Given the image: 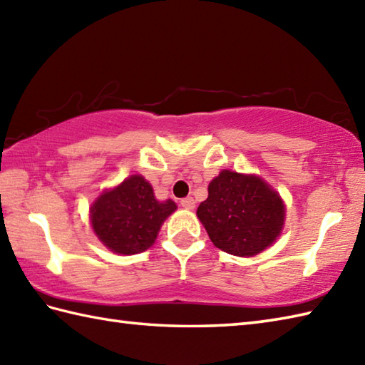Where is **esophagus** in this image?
Segmentation results:
<instances>
[{
    "label": "esophagus",
    "mask_w": 365,
    "mask_h": 365,
    "mask_svg": "<svg viewBox=\"0 0 365 365\" xmlns=\"http://www.w3.org/2000/svg\"><path fill=\"white\" fill-rule=\"evenodd\" d=\"M180 205L183 208H187V210H192V208L196 207V200L192 197H185V199L180 200Z\"/></svg>",
    "instance_id": "1"
}]
</instances>
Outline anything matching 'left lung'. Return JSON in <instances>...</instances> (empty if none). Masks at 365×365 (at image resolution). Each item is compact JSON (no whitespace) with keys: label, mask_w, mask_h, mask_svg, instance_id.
I'll list each match as a JSON object with an SVG mask.
<instances>
[{"label":"left lung","mask_w":365,"mask_h":365,"mask_svg":"<svg viewBox=\"0 0 365 365\" xmlns=\"http://www.w3.org/2000/svg\"><path fill=\"white\" fill-rule=\"evenodd\" d=\"M197 218L221 251L251 257L276 242L285 220L279 192L257 175L224 169L208 185Z\"/></svg>","instance_id":"8db88e82"}]
</instances>
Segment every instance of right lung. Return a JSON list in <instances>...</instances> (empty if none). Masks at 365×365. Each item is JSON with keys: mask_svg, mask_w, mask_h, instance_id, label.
Returning a JSON list of instances; mask_svg holds the SVG:
<instances>
[{"mask_svg": "<svg viewBox=\"0 0 365 365\" xmlns=\"http://www.w3.org/2000/svg\"><path fill=\"white\" fill-rule=\"evenodd\" d=\"M175 208L174 200L155 199L152 185L143 175H131L97 197L91 207V224L110 251L139 254L153 245L161 224Z\"/></svg>", "mask_w": 365, "mask_h": 365, "instance_id": "obj_1", "label": "right lung"}]
</instances>
